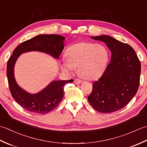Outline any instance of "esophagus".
Returning <instances> with one entry per match:
<instances>
[{
  "label": "esophagus",
  "mask_w": 147,
  "mask_h": 147,
  "mask_svg": "<svg viewBox=\"0 0 147 147\" xmlns=\"http://www.w3.org/2000/svg\"><path fill=\"white\" fill-rule=\"evenodd\" d=\"M74 83L76 84V85H78V84H80L82 83V81H81L80 79H74Z\"/></svg>",
  "instance_id": "esophagus-1"
}]
</instances>
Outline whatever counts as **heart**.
Returning a JSON list of instances; mask_svg holds the SVG:
<instances>
[{"instance_id": "1", "label": "heart", "mask_w": 147, "mask_h": 147, "mask_svg": "<svg viewBox=\"0 0 147 147\" xmlns=\"http://www.w3.org/2000/svg\"><path fill=\"white\" fill-rule=\"evenodd\" d=\"M61 69L71 73L75 67L84 78L93 80L104 72L108 60V52L104 46L80 42L71 45L65 52Z\"/></svg>"}]
</instances>
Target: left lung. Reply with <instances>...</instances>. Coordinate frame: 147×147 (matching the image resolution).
<instances>
[{"label": "left lung", "mask_w": 147, "mask_h": 147, "mask_svg": "<svg viewBox=\"0 0 147 147\" xmlns=\"http://www.w3.org/2000/svg\"><path fill=\"white\" fill-rule=\"evenodd\" d=\"M106 43L111 51V62L100 78L93 83L88 100L102 113L120 110L131 100L138 91L141 63L129 45L108 35L92 36Z\"/></svg>", "instance_id": "1"}]
</instances>
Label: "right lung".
<instances>
[{"mask_svg": "<svg viewBox=\"0 0 147 147\" xmlns=\"http://www.w3.org/2000/svg\"><path fill=\"white\" fill-rule=\"evenodd\" d=\"M64 36L40 35L20 43L12 52L7 64V77L12 97L26 111L35 114H45L54 110L64 97V86L73 80L53 81L36 94H31L18 86L14 75L16 61L21 54L30 51L45 52L58 59L64 47Z\"/></svg>", "mask_w": 147, "mask_h": 147, "instance_id": "add662e5", "label": "right lung"}]
</instances>
